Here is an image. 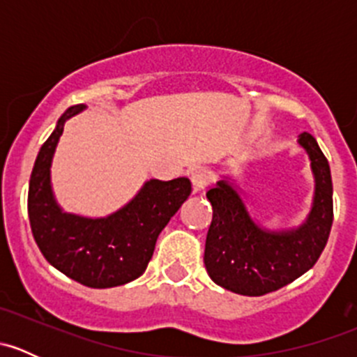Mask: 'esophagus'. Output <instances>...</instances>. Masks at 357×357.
<instances>
[{
	"label": "esophagus",
	"instance_id": "1",
	"mask_svg": "<svg viewBox=\"0 0 357 357\" xmlns=\"http://www.w3.org/2000/svg\"><path fill=\"white\" fill-rule=\"evenodd\" d=\"M190 179H192L193 192H200V190H205L212 181V174L207 171V169H195V171L190 174Z\"/></svg>",
	"mask_w": 357,
	"mask_h": 357
}]
</instances>
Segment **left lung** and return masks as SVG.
I'll return each instance as SVG.
<instances>
[{
  "instance_id": "obj_1",
  "label": "left lung",
  "mask_w": 357,
  "mask_h": 357,
  "mask_svg": "<svg viewBox=\"0 0 357 357\" xmlns=\"http://www.w3.org/2000/svg\"><path fill=\"white\" fill-rule=\"evenodd\" d=\"M298 145L307 152L316 183L312 208L298 228L269 231L255 225L228 179L207 192L212 222L204 262L222 289L248 297L269 294L309 271L321 255L333 222L332 174L314 136L302 132Z\"/></svg>"
}]
</instances>
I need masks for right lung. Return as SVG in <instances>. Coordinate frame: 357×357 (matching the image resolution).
<instances>
[{"instance_id":"right-lung-1","label":"right lung","mask_w":357,"mask_h":357,"mask_svg":"<svg viewBox=\"0 0 357 357\" xmlns=\"http://www.w3.org/2000/svg\"><path fill=\"white\" fill-rule=\"evenodd\" d=\"M84 107H70L43 143L29 181L27 212L32 236L46 261L91 289H110L145 273L162 229L192 193L188 178L150 179L138 195L100 219L67 214L55 202L50 167L63 124Z\"/></svg>"}]
</instances>
